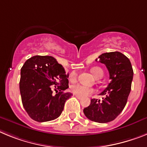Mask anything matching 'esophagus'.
<instances>
[{"label":"esophagus","mask_w":147,"mask_h":147,"mask_svg":"<svg viewBox=\"0 0 147 147\" xmlns=\"http://www.w3.org/2000/svg\"><path fill=\"white\" fill-rule=\"evenodd\" d=\"M75 97H76V98H77L78 99H79V100H81V99H82V98H81V97L78 96V95H75Z\"/></svg>","instance_id":"1"}]
</instances>
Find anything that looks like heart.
<instances>
[{
	"mask_svg": "<svg viewBox=\"0 0 147 147\" xmlns=\"http://www.w3.org/2000/svg\"><path fill=\"white\" fill-rule=\"evenodd\" d=\"M92 73L95 76L96 78H98L99 77H103L104 75V71L102 70V69L99 68V67H94L91 69ZM77 78V74L75 72H72L70 73L69 75V80L71 81H74L76 80ZM94 89L92 88H89L88 86H84V85H81V84H76L74 85L71 87V92L73 93L74 95H78L80 97H86L89 95L94 92Z\"/></svg>",
	"mask_w": 147,
	"mask_h": 147,
	"instance_id": "heart-1",
	"label": "heart"
}]
</instances>
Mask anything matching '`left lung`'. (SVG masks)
I'll use <instances>...</instances> for the list:
<instances>
[{
    "label": "left lung",
    "instance_id": "1",
    "mask_svg": "<svg viewBox=\"0 0 147 147\" xmlns=\"http://www.w3.org/2000/svg\"><path fill=\"white\" fill-rule=\"evenodd\" d=\"M95 61L106 65L111 81L100 94L104 96L102 100L92 99L90 105L84 109V113L91 121L108 123L115 119L127 104L133 69L129 58L119 52H106Z\"/></svg>",
    "mask_w": 147,
    "mask_h": 147
}]
</instances>
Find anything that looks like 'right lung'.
Instances as JSON below:
<instances>
[{"mask_svg":"<svg viewBox=\"0 0 147 147\" xmlns=\"http://www.w3.org/2000/svg\"><path fill=\"white\" fill-rule=\"evenodd\" d=\"M69 74L52 56H33L25 62L20 70V92L24 109L38 122L58 118L64 104L72 93L69 88ZM59 90L55 95L53 89Z\"/></svg>","mask_w":147,"mask_h":147,"instance_id":"1","label":"right lung"}]
</instances>
